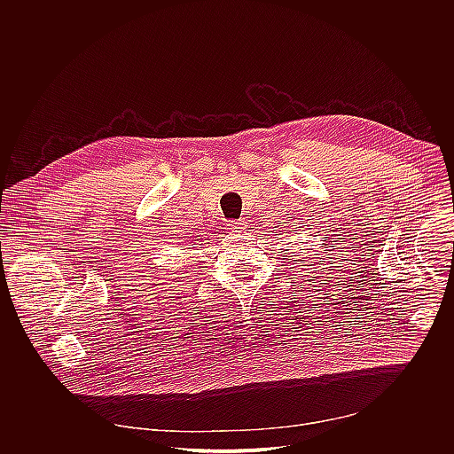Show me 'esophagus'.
<instances>
[{
  "label": "esophagus",
  "mask_w": 454,
  "mask_h": 454,
  "mask_svg": "<svg viewBox=\"0 0 454 454\" xmlns=\"http://www.w3.org/2000/svg\"><path fill=\"white\" fill-rule=\"evenodd\" d=\"M226 226L230 231H242L246 228V223L244 221H230Z\"/></svg>",
  "instance_id": "34e87169"
}]
</instances>
